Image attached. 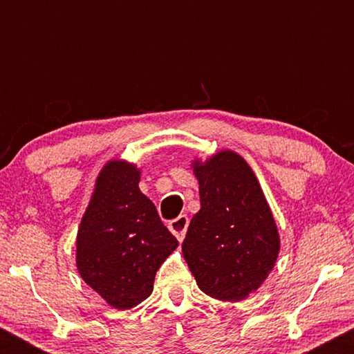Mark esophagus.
Returning a JSON list of instances; mask_svg holds the SVG:
<instances>
[{
  "label": "esophagus",
  "instance_id": "esophagus-1",
  "mask_svg": "<svg viewBox=\"0 0 354 354\" xmlns=\"http://www.w3.org/2000/svg\"><path fill=\"white\" fill-rule=\"evenodd\" d=\"M188 225H189L188 216H186V214H180L176 219L169 221L168 226L174 236L180 239V241H183V238H185V234H186V230H188Z\"/></svg>",
  "mask_w": 354,
  "mask_h": 354
}]
</instances>
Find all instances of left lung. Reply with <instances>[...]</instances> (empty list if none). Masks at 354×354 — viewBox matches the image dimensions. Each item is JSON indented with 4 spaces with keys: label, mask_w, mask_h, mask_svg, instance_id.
Returning a JSON list of instances; mask_svg holds the SVG:
<instances>
[{
    "label": "left lung",
    "mask_w": 354,
    "mask_h": 354,
    "mask_svg": "<svg viewBox=\"0 0 354 354\" xmlns=\"http://www.w3.org/2000/svg\"><path fill=\"white\" fill-rule=\"evenodd\" d=\"M201 209L181 250L201 291L241 301L261 286L279 253L276 223L254 173L233 151L194 161Z\"/></svg>",
    "instance_id": "8db88e82"
}]
</instances>
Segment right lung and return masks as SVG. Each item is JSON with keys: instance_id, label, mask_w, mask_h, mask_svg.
Masks as SVG:
<instances>
[{"instance_id": "1", "label": "right lung", "mask_w": 354, "mask_h": 354, "mask_svg": "<svg viewBox=\"0 0 354 354\" xmlns=\"http://www.w3.org/2000/svg\"><path fill=\"white\" fill-rule=\"evenodd\" d=\"M138 183L135 165L106 163L76 238L81 278L116 310L135 308L151 295L158 268L178 248Z\"/></svg>"}]
</instances>
